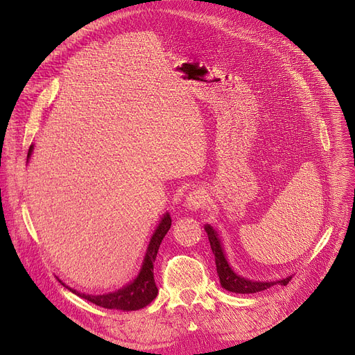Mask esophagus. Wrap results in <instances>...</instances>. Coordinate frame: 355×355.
I'll return each instance as SVG.
<instances>
[{
  "instance_id": "34e87169",
  "label": "esophagus",
  "mask_w": 355,
  "mask_h": 355,
  "mask_svg": "<svg viewBox=\"0 0 355 355\" xmlns=\"http://www.w3.org/2000/svg\"><path fill=\"white\" fill-rule=\"evenodd\" d=\"M206 203H207L206 191L202 189H198V190L190 191L186 196L184 206H186V209H189V211H199L200 207L206 206Z\"/></svg>"
}]
</instances>
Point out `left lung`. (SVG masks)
<instances>
[{"label":"left lung","instance_id":"8db88e82","mask_svg":"<svg viewBox=\"0 0 355 355\" xmlns=\"http://www.w3.org/2000/svg\"><path fill=\"white\" fill-rule=\"evenodd\" d=\"M205 231L207 234L212 253L215 256L219 282H220L222 288H225L227 291L235 293V294H254L259 291L268 290V288H270L273 285H286L291 281V275L290 277L278 279V281H252V279L241 277V275H239L231 268L230 261L227 259V254L224 252V247H222V241L219 239L218 232L214 230V227L206 224Z\"/></svg>","mask_w":355,"mask_h":355}]
</instances>
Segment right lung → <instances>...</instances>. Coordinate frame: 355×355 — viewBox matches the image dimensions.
<instances>
[{
  "label": "right lung",
  "mask_w": 355,
  "mask_h": 355,
  "mask_svg": "<svg viewBox=\"0 0 355 355\" xmlns=\"http://www.w3.org/2000/svg\"><path fill=\"white\" fill-rule=\"evenodd\" d=\"M32 153H33V144H31L29 152H28V162L31 159ZM169 228H171V215L166 212L161 218L159 224H157V227L152 234L146 248V253H144L141 266L139 273L136 275V278L112 293L85 294L74 290V288L69 285H65L60 278L57 279L61 282L62 286L67 288V290L71 291L73 294L82 297L90 301V303H94L103 309L130 311V310H140L143 307H146L157 295V288L153 278V263H155L157 250H159V245L165 237V234L169 231Z\"/></svg>",
  "instance_id": "add662e5"
}]
</instances>
